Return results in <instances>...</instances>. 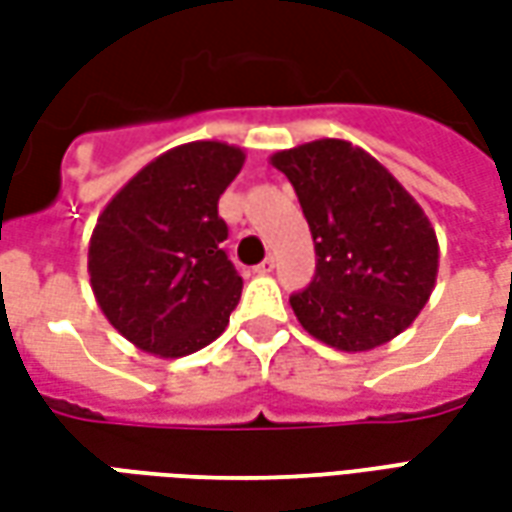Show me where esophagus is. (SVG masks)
I'll return each mask as SVG.
<instances>
[{
	"label": "esophagus",
	"instance_id": "34e87169",
	"mask_svg": "<svg viewBox=\"0 0 512 512\" xmlns=\"http://www.w3.org/2000/svg\"><path fill=\"white\" fill-rule=\"evenodd\" d=\"M274 266H277V263H274V257H266L260 266H255V271L257 274H271V271H274Z\"/></svg>",
	"mask_w": 512,
	"mask_h": 512
}]
</instances>
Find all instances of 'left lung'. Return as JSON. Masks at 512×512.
Returning <instances> with one entry per match:
<instances>
[{
    "label": "left lung",
    "mask_w": 512,
    "mask_h": 512,
    "mask_svg": "<svg viewBox=\"0 0 512 512\" xmlns=\"http://www.w3.org/2000/svg\"><path fill=\"white\" fill-rule=\"evenodd\" d=\"M315 241V277L290 296L307 332L337 351H373L408 329L439 274L428 216L386 167L345 139L279 150Z\"/></svg>",
    "instance_id": "8db88e82"
}]
</instances>
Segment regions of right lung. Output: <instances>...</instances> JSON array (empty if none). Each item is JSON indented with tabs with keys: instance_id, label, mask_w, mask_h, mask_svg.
I'll return each mask as SVG.
<instances>
[{
	"instance_id": "right-lung-1",
	"label": "right lung",
	"mask_w": 512,
	"mask_h": 512,
	"mask_svg": "<svg viewBox=\"0 0 512 512\" xmlns=\"http://www.w3.org/2000/svg\"><path fill=\"white\" fill-rule=\"evenodd\" d=\"M224 142L172 147L109 200L87 271L106 321L145 354L178 359L213 343L241 299L219 197L244 167Z\"/></svg>"
}]
</instances>
